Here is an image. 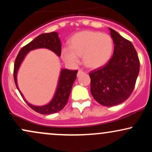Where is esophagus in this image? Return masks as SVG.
<instances>
[{
    "mask_svg": "<svg viewBox=\"0 0 152 152\" xmlns=\"http://www.w3.org/2000/svg\"><path fill=\"white\" fill-rule=\"evenodd\" d=\"M83 71H82L81 70H80V69H79V70H78V74H77V76H78H78H80V75H81V74H83Z\"/></svg>",
    "mask_w": 152,
    "mask_h": 152,
    "instance_id": "esophagus-1",
    "label": "esophagus"
}]
</instances>
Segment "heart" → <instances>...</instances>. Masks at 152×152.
Instances as JSON below:
<instances>
[{"mask_svg": "<svg viewBox=\"0 0 152 152\" xmlns=\"http://www.w3.org/2000/svg\"><path fill=\"white\" fill-rule=\"evenodd\" d=\"M114 41L109 35L99 31H83L74 34L70 39V46L61 50L64 61L75 66L83 56L84 65L96 69L105 66L111 58Z\"/></svg>", "mask_w": 152, "mask_h": 152, "instance_id": "heart-1", "label": "heart"}]
</instances>
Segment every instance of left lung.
Returning <instances> with one entry per match:
<instances>
[{"mask_svg": "<svg viewBox=\"0 0 152 152\" xmlns=\"http://www.w3.org/2000/svg\"><path fill=\"white\" fill-rule=\"evenodd\" d=\"M109 29L114 44L112 58L105 66L91 71L89 76L94 99L103 106H113L130 96L140 64L133 44L114 29Z\"/></svg>", "mask_w": 152, "mask_h": 152, "instance_id": "8db88e82", "label": "left lung"}]
</instances>
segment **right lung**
<instances>
[{
  "label": "right lung",
  "mask_w": 152,
  "mask_h": 152,
  "mask_svg": "<svg viewBox=\"0 0 152 152\" xmlns=\"http://www.w3.org/2000/svg\"><path fill=\"white\" fill-rule=\"evenodd\" d=\"M38 48H47L60 57L61 53V40L58 37V33L51 32L39 35L20 50L15 61L14 71H13V77H14L15 86L24 101L35 111L41 114H55L64 109V106L67 104L73 84L76 78L78 71L61 69L58 78V84H57L56 89L53 99L50 100L49 103L45 105H33L26 100L24 96L19 89L18 82H17V74H18L19 68L21 65L22 62L23 61L24 58H26V55L31 50L38 49Z\"/></svg>",
  "instance_id": "right-lung-1"
}]
</instances>
